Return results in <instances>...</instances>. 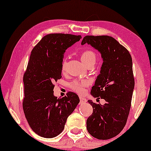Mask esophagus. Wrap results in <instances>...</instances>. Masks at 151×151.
Here are the masks:
<instances>
[{
  "label": "esophagus",
  "mask_w": 151,
  "mask_h": 151,
  "mask_svg": "<svg viewBox=\"0 0 151 151\" xmlns=\"http://www.w3.org/2000/svg\"><path fill=\"white\" fill-rule=\"evenodd\" d=\"M80 104H84V103H86V100L85 98H80Z\"/></svg>",
  "instance_id": "esophagus-1"
}]
</instances>
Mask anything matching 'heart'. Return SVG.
Instances as JSON below:
<instances>
[{
	"label": "heart",
	"instance_id": "b5f03b06",
	"mask_svg": "<svg viewBox=\"0 0 151 151\" xmlns=\"http://www.w3.org/2000/svg\"><path fill=\"white\" fill-rule=\"evenodd\" d=\"M80 60L86 66H88L91 64H95L96 60V55L91 50H85L82 51L80 54ZM66 65L65 60L63 61L62 65V70L65 71ZM88 86V82L86 81H74L71 84V87L73 91L77 92L79 94H82L84 92V87Z\"/></svg>",
	"mask_w": 151,
	"mask_h": 151
}]
</instances>
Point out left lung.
I'll return each instance as SVG.
<instances>
[{"instance_id":"1","label":"left lung","mask_w":151,"mask_h":151,"mask_svg":"<svg viewBox=\"0 0 151 151\" xmlns=\"http://www.w3.org/2000/svg\"><path fill=\"white\" fill-rule=\"evenodd\" d=\"M86 43L100 53L103 61L91 95L106 101L102 105L88 100L93 111L86 120V129L97 139H109L122 131L129 114L135 86L131 55L109 36H86L81 45Z\"/></svg>"}]
</instances>
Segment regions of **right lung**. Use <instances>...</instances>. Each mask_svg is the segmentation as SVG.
Here are the masks:
<instances>
[{"mask_svg": "<svg viewBox=\"0 0 151 151\" xmlns=\"http://www.w3.org/2000/svg\"><path fill=\"white\" fill-rule=\"evenodd\" d=\"M81 36L51 34L43 37L33 49L23 77V111L31 129L45 138L56 137L63 131L67 117L79 104L75 93L58 98L53 83L62 78L64 54Z\"/></svg>", "mask_w": 151, "mask_h": 151, "instance_id": "add662e5", "label": "right lung"}]
</instances>
